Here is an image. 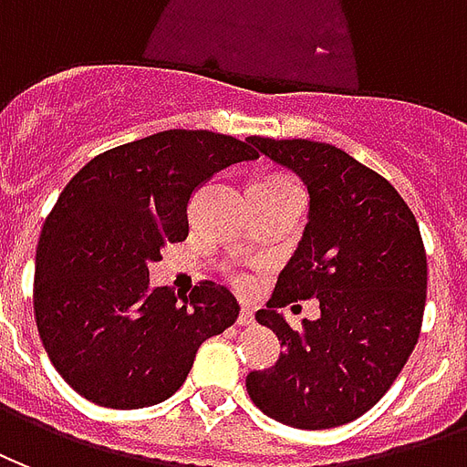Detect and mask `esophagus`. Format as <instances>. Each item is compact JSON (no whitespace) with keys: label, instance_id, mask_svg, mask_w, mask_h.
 Masks as SVG:
<instances>
[{"label":"esophagus","instance_id":"1","mask_svg":"<svg viewBox=\"0 0 467 467\" xmlns=\"http://www.w3.org/2000/svg\"><path fill=\"white\" fill-rule=\"evenodd\" d=\"M251 323H254V311L248 306H244L241 313H238V326H251Z\"/></svg>","mask_w":467,"mask_h":467}]
</instances>
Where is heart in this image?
<instances>
[{"mask_svg":"<svg viewBox=\"0 0 467 467\" xmlns=\"http://www.w3.org/2000/svg\"><path fill=\"white\" fill-rule=\"evenodd\" d=\"M288 176H268V179H261V182H284Z\"/></svg>","mask_w":467,"mask_h":467,"instance_id":"1","label":"heart"}]
</instances>
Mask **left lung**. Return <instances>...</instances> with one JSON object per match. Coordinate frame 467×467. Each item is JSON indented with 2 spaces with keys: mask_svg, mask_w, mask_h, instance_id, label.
<instances>
[{
  "mask_svg": "<svg viewBox=\"0 0 467 467\" xmlns=\"http://www.w3.org/2000/svg\"><path fill=\"white\" fill-rule=\"evenodd\" d=\"M248 144L301 176L311 196L298 248L256 313L284 353L248 373V396L301 431L350 423L386 396L420 336L428 264L418 221L380 173L336 146L264 136ZM308 297L322 316L296 332L277 308Z\"/></svg>",
  "mask_w": 467,
  "mask_h": 467,
  "instance_id": "left-lung-1",
  "label": "left lung"
}]
</instances>
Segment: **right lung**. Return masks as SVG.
<instances>
[{
	"label": "right lung",
	"mask_w": 467,
	"mask_h": 467,
	"mask_svg": "<svg viewBox=\"0 0 467 467\" xmlns=\"http://www.w3.org/2000/svg\"><path fill=\"white\" fill-rule=\"evenodd\" d=\"M248 141L171 129L94 156L47 216L34 271L44 350L79 396L104 408L156 406L173 396L206 338L238 318L226 285L189 298L149 284L161 248L189 236V199Z\"/></svg>",
	"instance_id": "obj_1"
}]
</instances>
